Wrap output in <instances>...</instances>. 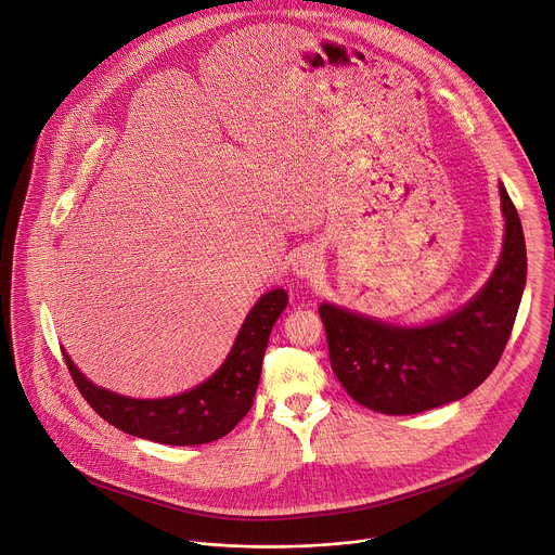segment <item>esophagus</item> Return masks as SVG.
<instances>
[{"instance_id":"1","label":"esophagus","mask_w":555,"mask_h":555,"mask_svg":"<svg viewBox=\"0 0 555 555\" xmlns=\"http://www.w3.org/2000/svg\"><path fill=\"white\" fill-rule=\"evenodd\" d=\"M320 269H322V258L315 248L305 246L302 250H297L295 260H293V273L297 278H302V280L315 278L320 273Z\"/></svg>"}]
</instances>
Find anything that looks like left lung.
<instances>
[{"mask_svg":"<svg viewBox=\"0 0 555 555\" xmlns=\"http://www.w3.org/2000/svg\"><path fill=\"white\" fill-rule=\"evenodd\" d=\"M504 246L482 291L460 311L426 326H393L320 305L333 373L347 393L387 415L429 411L478 389L502 358L527 282L518 210L500 184Z\"/></svg>","mask_w":555,"mask_h":555,"instance_id":"obj_1","label":"left lung"}]
</instances>
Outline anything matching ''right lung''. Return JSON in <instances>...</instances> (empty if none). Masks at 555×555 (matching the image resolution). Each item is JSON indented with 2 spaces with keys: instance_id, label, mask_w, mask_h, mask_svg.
<instances>
[{
  "instance_id": "right-lung-1",
  "label": "right lung",
  "mask_w": 555,
  "mask_h": 555,
  "mask_svg": "<svg viewBox=\"0 0 555 555\" xmlns=\"http://www.w3.org/2000/svg\"><path fill=\"white\" fill-rule=\"evenodd\" d=\"M284 288L264 293L246 315L224 364L199 387L162 400H135L95 387L64 353L81 398L119 431L159 444L193 447L224 438L253 406L269 335L286 309Z\"/></svg>"
}]
</instances>
